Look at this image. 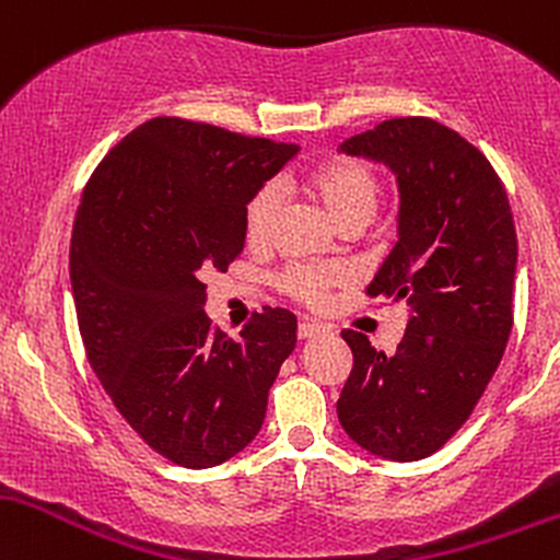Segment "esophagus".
Listing matches in <instances>:
<instances>
[{"label":"esophagus","mask_w":560,"mask_h":560,"mask_svg":"<svg viewBox=\"0 0 560 560\" xmlns=\"http://www.w3.org/2000/svg\"><path fill=\"white\" fill-rule=\"evenodd\" d=\"M299 338L301 341H306V338H317V336H323V328H319L317 323H299Z\"/></svg>","instance_id":"34e87169"}]
</instances>
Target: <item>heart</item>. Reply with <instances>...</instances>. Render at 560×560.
Returning a JSON list of instances; mask_svg holds the SVG:
<instances>
[{"instance_id": "heart-1", "label": "heart", "mask_w": 560, "mask_h": 560, "mask_svg": "<svg viewBox=\"0 0 560 560\" xmlns=\"http://www.w3.org/2000/svg\"><path fill=\"white\" fill-rule=\"evenodd\" d=\"M306 190L312 192L325 211L330 213L338 228H364L373 219L381 200V177L370 163L357 159H336L306 179ZM280 213V187L275 182L261 185L254 192L243 213V230L250 246H264L272 235ZM347 278L343 269L332 267H293L280 278V285L291 296L301 301L323 299L330 285Z\"/></svg>"}]
</instances>
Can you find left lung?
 <instances>
[{
  "label": "left lung",
  "instance_id": "1",
  "mask_svg": "<svg viewBox=\"0 0 560 560\" xmlns=\"http://www.w3.org/2000/svg\"><path fill=\"white\" fill-rule=\"evenodd\" d=\"M341 153L397 177V246L368 285L407 306L394 354L343 330L351 373L336 410L357 447L423 460L466 423L513 328L516 228L492 163L431 118H392L349 137Z\"/></svg>",
  "mask_w": 560,
  "mask_h": 560
}]
</instances>
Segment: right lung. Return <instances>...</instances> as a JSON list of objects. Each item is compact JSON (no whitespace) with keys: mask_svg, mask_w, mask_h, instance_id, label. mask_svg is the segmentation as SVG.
Returning <instances> with one entry per match:
<instances>
[{"mask_svg":"<svg viewBox=\"0 0 560 560\" xmlns=\"http://www.w3.org/2000/svg\"><path fill=\"white\" fill-rule=\"evenodd\" d=\"M299 144L153 118L105 155L71 235L81 341L113 405L185 468H211L259 433L296 347L288 310L254 314L241 341L211 328L203 278L246 246L243 213Z\"/></svg>","mask_w":560,"mask_h":560,"instance_id":"right-lung-1","label":"right lung"}]
</instances>
